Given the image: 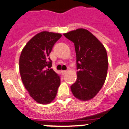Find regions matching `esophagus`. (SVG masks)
<instances>
[{"label":"esophagus","mask_w":129,"mask_h":129,"mask_svg":"<svg viewBox=\"0 0 129 129\" xmlns=\"http://www.w3.org/2000/svg\"><path fill=\"white\" fill-rule=\"evenodd\" d=\"M67 70H62V71H61V72H62V74H65L66 73H67Z\"/></svg>","instance_id":"1"}]
</instances>
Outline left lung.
I'll return each instance as SVG.
<instances>
[{
	"mask_svg": "<svg viewBox=\"0 0 129 129\" xmlns=\"http://www.w3.org/2000/svg\"><path fill=\"white\" fill-rule=\"evenodd\" d=\"M74 43L77 79L71 86L76 98L87 101L93 98L103 86L107 74L108 57L102 43L87 29L79 28L64 34Z\"/></svg>",
	"mask_w": 129,
	"mask_h": 129,
	"instance_id": "left-lung-1",
	"label": "left lung"
}]
</instances>
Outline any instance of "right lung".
Segmentation results:
<instances>
[{
	"label": "right lung",
	"instance_id": "right-lung-1",
	"mask_svg": "<svg viewBox=\"0 0 129 129\" xmlns=\"http://www.w3.org/2000/svg\"><path fill=\"white\" fill-rule=\"evenodd\" d=\"M61 34L42 31L31 39L22 50L19 59L20 77L30 96L41 104L55 99L61 80L51 67L49 57L55 43Z\"/></svg>",
	"mask_w": 129,
	"mask_h": 129
}]
</instances>
